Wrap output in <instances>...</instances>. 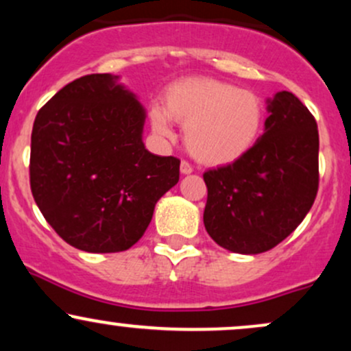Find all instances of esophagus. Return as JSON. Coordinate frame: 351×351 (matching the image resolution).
Returning <instances> with one entry per match:
<instances>
[{"mask_svg":"<svg viewBox=\"0 0 351 351\" xmlns=\"http://www.w3.org/2000/svg\"><path fill=\"white\" fill-rule=\"evenodd\" d=\"M180 171H181V175H191L193 167L188 162H184V160H183V162H181V165H180Z\"/></svg>","mask_w":351,"mask_h":351,"instance_id":"34e87169","label":"esophagus"}]
</instances>
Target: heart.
Instances as JSON below:
<instances>
[{"label":"heart","mask_w":351,"mask_h":351,"mask_svg":"<svg viewBox=\"0 0 351 351\" xmlns=\"http://www.w3.org/2000/svg\"><path fill=\"white\" fill-rule=\"evenodd\" d=\"M265 119L264 102L256 92L209 77L175 82L165 107L153 106L152 128L162 138H175L173 120L184 125L189 153L208 165L243 158L259 140Z\"/></svg>","instance_id":"heart-1"}]
</instances>
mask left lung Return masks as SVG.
Instances as JSON below:
<instances>
[{"label":"left lung","instance_id":"left-lung-1","mask_svg":"<svg viewBox=\"0 0 351 351\" xmlns=\"http://www.w3.org/2000/svg\"><path fill=\"white\" fill-rule=\"evenodd\" d=\"M267 102L264 134L243 158L203 175L204 228L237 254L276 247L307 216L318 189V130L292 92Z\"/></svg>","mask_w":351,"mask_h":351}]
</instances>
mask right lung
<instances>
[{
    "instance_id": "obj_1",
    "label": "right lung",
    "mask_w": 351,
    "mask_h": 351,
    "mask_svg": "<svg viewBox=\"0 0 351 351\" xmlns=\"http://www.w3.org/2000/svg\"><path fill=\"white\" fill-rule=\"evenodd\" d=\"M119 75L67 84L36 115L31 191L67 244L86 252L132 247L155 204L180 180V160L145 148L147 112Z\"/></svg>"
}]
</instances>
